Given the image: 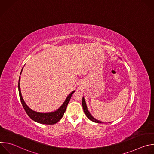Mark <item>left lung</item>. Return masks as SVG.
<instances>
[{
  "label": "left lung",
  "mask_w": 154,
  "mask_h": 154,
  "mask_svg": "<svg viewBox=\"0 0 154 154\" xmlns=\"http://www.w3.org/2000/svg\"><path fill=\"white\" fill-rule=\"evenodd\" d=\"M82 106H83V109L84 113H85L86 116H87V118H88L89 119H90L91 121H92L94 122H96V123H99V124L103 123V122H102V121H99V120L95 119V118L91 115V113H90V112L88 111V108H87V106H86V103L85 98H84L83 97V98H82Z\"/></svg>",
  "instance_id": "1"
}]
</instances>
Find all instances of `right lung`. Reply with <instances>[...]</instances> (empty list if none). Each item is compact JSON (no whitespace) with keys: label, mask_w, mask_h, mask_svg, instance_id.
I'll list each match as a JSON object with an SVG mask.
<instances>
[{"label":"right lung","mask_w":154,"mask_h":154,"mask_svg":"<svg viewBox=\"0 0 154 154\" xmlns=\"http://www.w3.org/2000/svg\"><path fill=\"white\" fill-rule=\"evenodd\" d=\"M24 68V67H23ZM23 69L21 70L20 74L22 73V71H23ZM20 77H19V82H18V90H19V97L20 99V102L22 105H23V108H24L26 112L28 115V116L34 121L42 124H49V125H52V124H55L57 122H58L61 118L63 116V115L66 109L68 103L70 101V99L71 98V96L72 94L75 91V90L72 91L66 97V99H65L63 103L57 109V110L52 112H48V113H40L36 111L33 110L31 108H30L27 105L26 103L24 102L23 96H22L21 92H20Z\"/></svg>","instance_id":"add662e5"}]
</instances>
